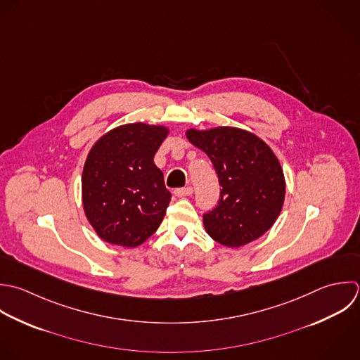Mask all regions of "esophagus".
<instances>
[{
    "label": "esophagus",
    "instance_id": "esophagus-1",
    "mask_svg": "<svg viewBox=\"0 0 360 360\" xmlns=\"http://www.w3.org/2000/svg\"><path fill=\"white\" fill-rule=\"evenodd\" d=\"M175 196L178 198H185V196H191L193 193V188L192 186H186V188H178L174 191Z\"/></svg>",
    "mask_w": 360,
    "mask_h": 360
}]
</instances>
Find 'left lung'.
I'll return each mask as SVG.
<instances>
[{
	"mask_svg": "<svg viewBox=\"0 0 360 360\" xmlns=\"http://www.w3.org/2000/svg\"><path fill=\"white\" fill-rule=\"evenodd\" d=\"M186 137L207 154L221 186L217 206L203 214L207 234L230 248L264 236L279 217L286 192L272 148L254 133L229 126L189 129Z\"/></svg>",
	"mask_w": 360,
	"mask_h": 360,
	"instance_id": "1",
	"label": "left lung"
}]
</instances>
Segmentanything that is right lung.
<instances>
[{
	"mask_svg": "<svg viewBox=\"0 0 360 360\" xmlns=\"http://www.w3.org/2000/svg\"><path fill=\"white\" fill-rule=\"evenodd\" d=\"M165 126L141 122L105 133L88 153L82 171V206L99 238L134 248L160 227L171 193L154 155Z\"/></svg>",
	"mask_w": 360,
	"mask_h": 360,
	"instance_id": "right-lung-1",
	"label": "right lung"
}]
</instances>
